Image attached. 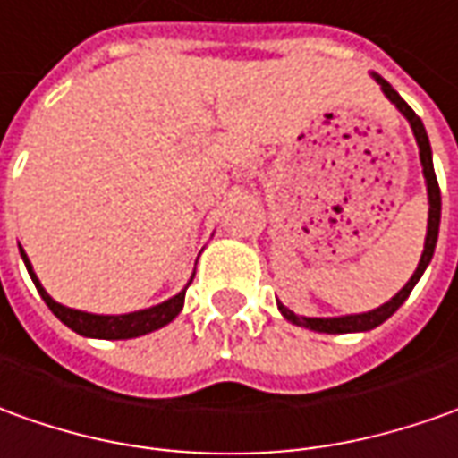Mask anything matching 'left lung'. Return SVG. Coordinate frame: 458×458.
<instances>
[{
    "instance_id": "obj_1",
    "label": "left lung",
    "mask_w": 458,
    "mask_h": 458,
    "mask_svg": "<svg viewBox=\"0 0 458 458\" xmlns=\"http://www.w3.org/2000/svg\"><path fill=\"white\" fill-rule=\"evenodd\" d=\"M376 82L381 85L384 95L396 107L401 110V114L411 123L413 135H416V142H419V155H421V165H424V177H426V190H428V230H426V242H424V253H421V260H419V268L411 276V281L406 283L401 288L399 293L394 295L388 303H384L381 308L376 310H369V313H359V316H344V318H301L295 316L293 310H288L285 306L278 303L281 313L285 318L295 323V326H303V328H310V331H318V334H353V331H371L376 326H381L386 318H391L396 310L401 308V303L409 298V293L413 291V285L419 283V278L424 276L426 266L434 255V248H437V238H438V220H441V190H438V180L437 173H434V163H431V145H428V138H426L424 123L419 120V114L401 99V95L394 89V87L386 82L384 77L376 74Z\"/></svg>"
}]
</instances>
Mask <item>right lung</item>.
<instances>
[{"instance_id": "1", "label": "right lung", "mask_w": 458, "mask_h": 458, "mask_svg": "<svg viewBox=\"0 0 458 458\" xmlns=\"http://www.w3.org/2000/svg\"><path fill=\"white\" fill-rule=\"evenodd\" d=\"M21 258H24V266L30 270L34 285H37L39 295L45 298V303L49 306V310H52L67 328H72V331H77L80 335L107 338V341L138 338V335H145L150 334V331H157V328L167 326V323L182 310V303H185V291H182V293H177L175 298L160 303V306L148 308V310H138V313H127V316H95V313H85V310H74V308H67L62 306V303H57V301H52V298L47 295L45 288H42V283L37 281V276H34V270L32 266H30L24 250H21Z\"/></svg>"}]
</instances>
